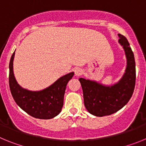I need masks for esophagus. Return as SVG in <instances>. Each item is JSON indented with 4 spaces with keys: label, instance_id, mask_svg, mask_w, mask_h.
<instances>
[{
    "label": "esophagus",
    "instance_id": "34e87169",
    "mask_svg": "<svg viewBox=\"0 0 146 146\" xmlns=\"http://www.w3.org/2000/svg\"><path fill=\"white\" fill-rule=\"evenodd\" d=\"M74 74H75L76 76H80L82 74V70L81 69H79L77 68L74 70Z\"/></svg>",
    "mask_w": 146,
    "mask_h": 146
}]
</instances>
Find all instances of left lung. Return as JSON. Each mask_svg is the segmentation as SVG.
<instances>
[{
    "label": "left lung",
    "mask_w": 146,
    "mask_h": 146,
    "mask_svg": "<svg viewBox=\"0 0 146 146\" xmlns=\"http://www.w3.org/2000/svg\"><path fill=\"white\" fill-rule=\"evenodd\" d=\"M118 42L125 50L127 66L120 81L111 86H105L95 81L80 78L83 92L84 104L88 111L96 116L102 117L116 113L125 106L134 92L136 69L134 53L128 40L118 34Z\"/></svg>",
    "instance_id": "1"
}]
</instances>
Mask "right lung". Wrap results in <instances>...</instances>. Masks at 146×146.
<instances>
[{"label": "right lung", "mask_w": 146, "mask_h": 146, "mask_svg": "<svg viewBox=\"0 0 146 146\" xmlns=\"http://www.w3.org/2000/svg\"><path fill=\"white\" fill-rule=\"evenodd\" d=\"M12 54L9 62V88L13 99L28 115L39 119H50L59 114L64 105L66 85L74 76V72L63 76L52 86L40 91H31L17 84L13 72Z\"/></svg>", "instance_id": "1"}]
</instances>
